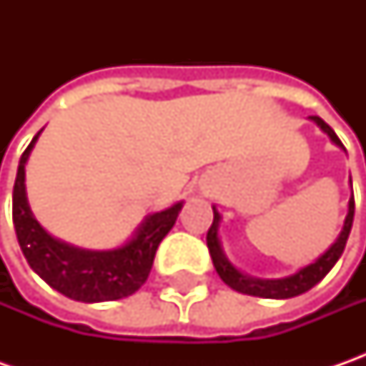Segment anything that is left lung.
Here are the masks:
<instances>
[{
	"mask_svg": "<svg viewBox=\"0 0 366 366\" xmlns=\"http://www.w3.org/2000/svg\"><path fill=\"white\" fill-rule=\"evenodd\" d=\"M312 120L330 136L334 144L345 148L340 138L336 136V132L326 122L317 118V116H312ZM350 185H352V181H350ZM352 218H355V195L348 202L345 228H342L340 236L336 238V242L316 262H312V264L300 269L295 274H289V277H283V279H254V277H248V274L240 273L232 262L226 259L218 238V226L222 218H219L216 207H214V222H212V226L207 230V248H209V254H212V260H214V267L218 271L219 279L228 287H232L234 291H240V293H246V295H257V297H267V300H289V297H295V295H302L305 291H310L316 283H320L326 274L330 273V269L336 264V260L340 259V254L345 252L346 240H348V234H350V228H352Z\"/></svg>",
	"mask_w": 366,
	"mask_h": 366,
	"instance_id": "left-lung-1",
	"label": "left lung"
}]
</instances>
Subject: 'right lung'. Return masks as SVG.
Here are the masks:
<instances>
[{"mask_svg":"<svg viewBox=\"0 0 366 366\" xmlns=\"http://www.w3.org/2000/svg\"><path fill=\"white\" fill-rule=\"evenodd\" d=\"M42 132V130H40ZM40 132L21 154L14 183V228L21 252L38 277L75 302H114L144 285L161 240L175 226L183 202L150 214L132 240L114 250H85L52 238L34 218L26 197V162Z\"/></svg>","mask_w":366,"mask_h":366,"instance_id":"1","label":"right lung"}]
</instances>
